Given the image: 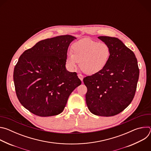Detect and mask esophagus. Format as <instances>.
<instances>
[{"label":"esophagus","mask_w":151,"mask_h":151,"mask_svg":"<svg viewBox=\"0 0 151 151\" xmlns=\"http://www.w3.org/2000/svg\"><path fill=\"white\" fill-rule=\"evenodd\" d=\"M78 78H79V79H80L81 81H83V75H82L81 74H78Z\"/></svg>","instance_id":"esophagus-1"}]
</instances>
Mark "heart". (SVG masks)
I'll return each instance as SVG.
<instances>
[{
  "label": "heart",
  "instance_id": "1",
  "mask_svg": "<svg viewBox=\"0 0 151 151\" xmlns=\"http://www.w3.org/2000/svg\"><path fill=\"white\" fill-rule=\"evenodd\" d=\"M72 52L66 54V64L70 71L79 63L82 70L93 75L101 70L109 60L111 50L106 43L98 42L91 38H83L72 45Z\"/></svg>",
  "mask_w": 151,
  "mask_h": 151
}]
</instances>
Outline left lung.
I'll list each match as a JSON object with an SVG mask.
<instances>
[{
  "instance_id": "left-lung-1",
  "label": "left lung",
  "mask_w": 151,
  "mask_h": 151,
  "mask_svg": "<svg viewBox=\"0 0 151 151\" xmlns=\"http://www.w3.org/2000/svg\"><path fill=\"white\" fill-rule=\"evenodd\" d=\"M98 38L109 47L111 54L101 70L83 79L87 87L86 103L92 114L112 116L121 112L132 101L139 69L135 54L121 40L109 36Z\"/></svg>"
}]
</instances>
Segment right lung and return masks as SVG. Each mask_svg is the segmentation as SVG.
Returning <instances> with one entry per match:
<instances>
[{"instance_id":"obj_1","label":"right lung","mask_w":151,"mask_h":151,"mask_svg":"<svg viewBox=\"0 0 151 151\" xmlns=\"http://www.w3.org/2000/svg\"><path fill=\"white\" fill-rule=\"evenodd\" d=\"M62 35L38 42L21 55L14 70L17 96L26 109L40 116L61 114L72 92L81 84L76 72L66 68L70 43Z\"/></svg>"}]
</instances>
